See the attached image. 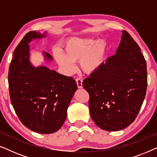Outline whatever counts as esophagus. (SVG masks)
I'll use <instances>...</instances> for the list:
<instances>
[{
    "label": "esophagus",
    "instance_id": "obj_1",
    "mask_svg": "<svg viewBox=\"0 0 157 157\" xmlns=\"http://www.w3.org/2000/svg\"><path fill=\"white\" fill-rule=\"evenodd\" d=\"M82 79L80 78H76V84H77V86L79 89H81V88H83V84H82Z\"/></svg>",
    "mask_w": 157,
    "mask_h": 157
}]
</instances>
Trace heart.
<instances>
[{
    "mask_svg": "<svg viewBox=\"0 0 157 157\" xmlns=\"http://www.w3.org/2000/svg\"><path fill=\"white\" fill-rule=\"evenodd\" d=\"M106 44L103 40L89 38H71L64 45L62 53L56 51L55 59L66 74L76 71L74 62L79 61L85 74H92L101 68L106 56Z\"/></svg>",
    "mask_w": 157,
    "mask_h": 157,
    "instance_id": "b5f03b06",
    "label": "heart"
}]
</instances>
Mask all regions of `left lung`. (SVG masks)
I'll return each mask as SVG.
<instances>
[{
  "label": "left lung",
  "mask_w": 157,
  "mask_h": 157,
  "mask_svg": "<svg viewBox=\"0 0 157 157\" xmlns=\"http://www.w3.org/2000/svg\"><path fill=\"white\" fill-rule=\"evenodd\" d=\"M89 94L91 119L108 132L123 129L138 115L147 87V63L138 44L126 31L116 54L83 81Z\"/></svg>",
  "instance_id": "1"
}]
</instances>
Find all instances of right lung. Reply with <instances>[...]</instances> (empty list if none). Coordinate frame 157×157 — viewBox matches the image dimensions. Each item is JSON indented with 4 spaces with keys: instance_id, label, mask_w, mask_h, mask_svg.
Wrapping results in <instances>:
<instances>
[{
    "instance_id": "add662e5",
    "label": "right lung",
    "mask_w": 157,
    "mask_h": 157,
    "mask_svg": "<svg viewBox=\"0 0 157 157\" xmlns=\"http://www.w3.org/2000/svg\"><path fill=\"white\" fill-rule=\"evenodd\" d=\"M46 33L30 31L19 43L10 64L8 85L10 101L20 121L29 129L47 134L63 126L77 85L72 77L31 64L29 43L46 37ZM43 53L46 61H52L49 53Z\"/></svg>"
}]
</instances>
